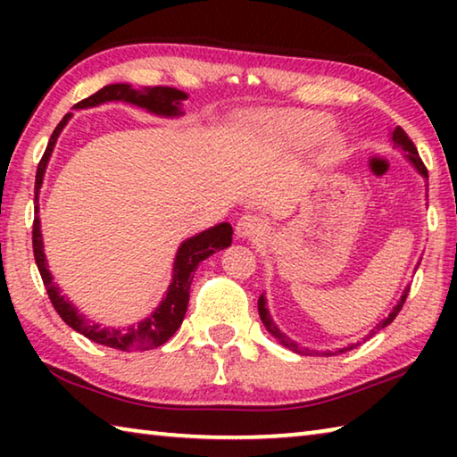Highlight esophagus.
Instances as JSON below:
<instances>
[{"label": "esophagus", "instance_id": "1", "mask_svg": "<svg viewBox=\"0 0 457 457\" xmlns=\"http://www.w3.org/2000/svg\"><path fill=\"white\" fill-rule=\"evenodd\" d=\"M264 229V223L256 215H242L239 221L236 223V237L239 239H250L262 234Z\"/></svg>", "mask_w": 457, "mask_h": 457}]
</instances>
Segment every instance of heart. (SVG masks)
<instances>
[{
	"label": "heart",
	"mask_w": 457,
	"mask_h": 457,
	"mask_svg": "<svg viewBox=\"0 0 457 457\" xmlns=\"http://www.w3.org/2000/svg\"><path fill=\"white\" fill-rule=\"evenodd\" d=\"M332 120L316 111H280L260 120L262 137L282 149L308 151L328 135ZM340 149L338 137H327L324 157H332Z\"/></svg>",
	"instance_id": "1"
}]
</instances>
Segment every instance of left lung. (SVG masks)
<instances>
[{
	"mask_svg": "<svg viewBox=\"0 0 457 457\" xmlns=\"http://www.w3.org/2000/svg\"><path fill=\"white\" fill-rule=\"evenodd\" d=\"M391 143H393V146H395V149H399L401 153L405 154V159L409 161V163L413 165V169L417 173H420L423 179H428V169H425V165H423V161L420 159V153H417V149H415V145L411 143V138H409L407 135H405V130L401 129V127H395L391 130ZM407 292H409V286L407 288L403 290V294H401V298L397 300V304L393 306V311L389 312V316H386V319H383L381 322L377 324L375 327V330H370V335L369 337H373L377 330H381V328H385V327H389V324L395 320V316L399 314V311H401V306H403V303H405V298H407ZM258 312H260V319H262V322H264V327H266V330L270 332V335H272L274 338H278L280 340V345H284L286 349H290V351H294V353H298V354H311V353H316V351H308V349H300L298 346V343H294L292 338H288L284 335V332L276 327V322L272 320V316H270V311H268V303H266V296L264 294H260V298H258ZM361 343H354V345H349V346H343V349H338V351H327V353H322V354H327V357H330V354H338V353H345V351H351V349H354V346H359Z\"/></svg>",
	"mask_w": 457,
	"mask_h": 457,
	"instance_id": "obj_1",
	"label": "left lung"
}]
</instances>
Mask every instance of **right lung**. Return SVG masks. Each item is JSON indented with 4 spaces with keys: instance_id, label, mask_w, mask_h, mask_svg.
I'll return each mask as SVG.
<instances>
[{
    "instance_id": "obj_1",
    "label": "right lung",
    "mask_w": 457,
    "mask_h": 457,
    "mask_svg": "<svg viewBox=\"0 0 457 457\" xmlns=\"http://www.w3.org/2000/svg\"><path fill=\"white\" fill-rule=\"evenodd\" d=\"M183 100H187V92L177 90L171 87H145L137 90L127 82H117L108 84V87L100 88L95 95L80 100L79 104H74L76 111L80 108H92L100 106L104 103H129L138 108H145L146 112L157 114V117L165 119H177L181 117L183 112ZM72 119V112H68L64 119L60 120V125L54 129L50 137V143L46 146V153L37 165L36 171V189H34V231H32V244H34V258L37 270H40V276L44 280L46 290H48V296L52 300L54 308L60 314V319L64 320L68 327L80 332L92 343L111 346V349L119 351H151L157 349V346L165 345L169 338H171L177 328L181 327L183 316L187 312L189 304V288L193 282V274H195L197 266L205 258H210L212 253L226 250L231 245V234L234 229L228 221H221L218 226L210 229L199 231V234L191 236L185 239L179 245V250L175 253L173 262V274H171V284L165 292L161 304L154 308V311L146 316L145 320L130 324V327H103V324L92 322L87 316L79 312L71 300H68L64 294L60 292V286L54 282L52 272L48 270V260H46L44 253V239H42V228H40V187L46 175V167H48V161L52 157L54 146L62 130L68 125V120Z\"/></svg>"
}]
</instances>
